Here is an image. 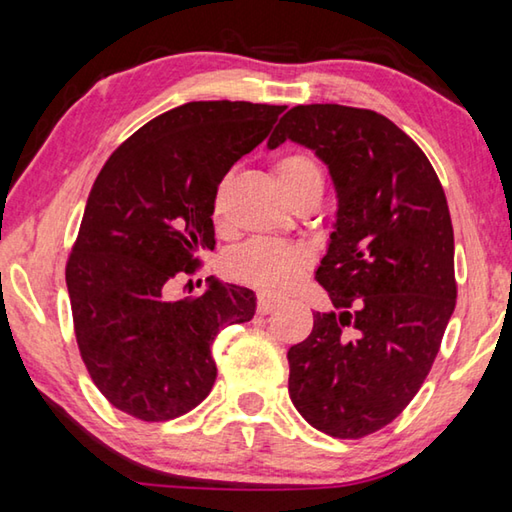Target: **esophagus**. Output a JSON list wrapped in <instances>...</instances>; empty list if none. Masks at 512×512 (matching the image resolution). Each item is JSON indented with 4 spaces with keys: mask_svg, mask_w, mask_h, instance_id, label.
Listing matches in <instances>:
<instances>
[{
    "mask_svg": "<svg viewBox=\"0 0 512 512\" xmlns=\"http://www.w3.org/2000/svg\"><path fill=\"white\" fill-rule=\"evenodd\" d=\"M277 305H280V302H277L275 298H271V296H259V298H257V314H262V316L271 314V311L277 309Z\"/></svg>",
    "mask_w": 512,
    "mask_h": 512,
    "instance_id": "34e87169",
    "label": "esophagus"
}]
</instances>
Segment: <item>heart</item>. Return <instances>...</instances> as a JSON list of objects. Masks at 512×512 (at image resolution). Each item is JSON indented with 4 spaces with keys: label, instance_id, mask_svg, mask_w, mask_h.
<instances>
[{
    "label": "heart",
    "instance_id": "1",
    "mask_svg": "<svg viewBox=\"0 0 512 512\" xmlns=\"http://www.w3.org/2000/svg\"><path fill=\"white\" fill-rule=\"evenodd\" d=\"M275 180L280 185L284 196H293L307 189H318L323 192V169L320 164L307 153H289L275 164ZM223 214V187L214 198V219H221ZM311 257L305 248L280 244L271 239H255L250 244L232 250L228 255L225 268L232 280H237L246 287L257 291L287 293L296 287L307 273Z\"/></svg>",
    "mask_w": 512,
    "mask_h": 512
}]
</instances>
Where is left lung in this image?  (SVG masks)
Wrapping results in <instances>:
<instances>
[{
	"instance_id": "8db88e82",
	"label": "left lung",
	"mask_w": 512,
	"mask_h": 512,
	"mask_svg": "<svg viewBox=\"0 0 512 512\" xmlns=\"http://www.w3.org/2000/svg\"><path fill=\"white\" fill-rule=\"evenodd\" d=\"M296 142L325 164L336 216L316 280L329 311L293 345L289 397L311 427L363 438L404 411L456 307L454 228L431 162L391 119L311 103L280 119L268 149Z\"/></svg>"
}]
</instances>
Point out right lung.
<instances>
[{"mask_svg":"<svg viewBox=\"0 0 512 512\" xmlns=\"http://www.w3.org/2000/svg\"><path fill=\"white\" fill-rule=\"evenodd\" d=\"M284 108L189 101L128 137L94 180L65 280L83 363L115 409L144 422L192 411L214 386L216 334L255 316L246 287L212 282L178 300L169 287L214 250L216 189Z\"/></svg>","mask_w":512,"mask_h":512,"instance_id":"add662e5","label":"right lung"}]
</instances>
